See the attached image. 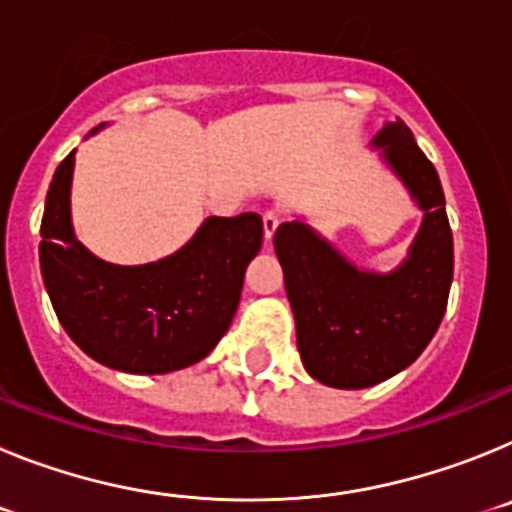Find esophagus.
Instances as JSON below:
<instances>
[{"label": "esophagus", "mask_w": 512, "mask_h": 512, "mask_svg": "<svg viewBox=\"0 0 512 512\" xmlns=\"http://www.w3.org/2000/svg\"><path fill=\"white\" fill-rule=\"evenodd\" d=\"M279 223H282V215H279L277 210L264 212V235H266V241H271V235L277 233Z\"/></svg>", "instance_id": "1"}]
</instances>
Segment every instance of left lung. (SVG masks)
<instances>
[{"label":"left lung","mask_w":512,"mask_h":512,"mask_svg":"<svg viewBox=\"0 0 512 512\" xmlns=\"http://www.w3.org/2000/svg\"><path fill=\"white\" fill-rule=\"evenodd\" d=\"M374 143L425 212L400 269L387 277L359 271L297 220L274 233L302 364L338 390H364L413 364L436 336L454 279V238L436 169L402 120L387 122Z\"/></svg>","instance_id":"obj_1"}]
</instances>
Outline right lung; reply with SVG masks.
Segmentation results:
<instances>
[{
  "label": "right lung",
  "mask_w": 512,
  "mask_h": 512,
  "mask_svg": "<svg viewBox=\"0 0 512 512\" xmlns=\"http://www.w3.org/2000/svg\"><path fill=\"white\" fill-rule=\"evenodd\" d=\"M71 171L74 153L53 174L40 223V271L71 341L130 374H166L205 359L228 333L246 266L264 243L261 215L207 217L182 251L156 264H104L71 228Z\"/></svg>",
  "instance_id": "obj_1"
}]
</instances>
